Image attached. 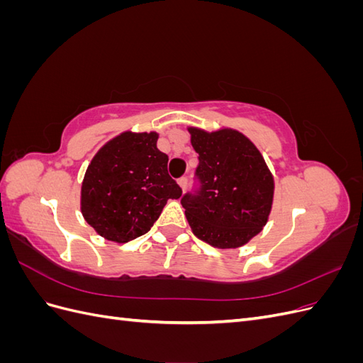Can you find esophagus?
<instances>
[{"mask_svg": "<svg viewBox=\"0 0 363 363\" xmlns=\"http://www.w3.org/2000/svg\"><path fill=\"white\" fill-rule=\"evenodd\" d=\"M177 183H179V186L182 188V191H184L186 186H188V179H186V177H180Z\"/></svg>", "mask_w": 363, "mask_h": 363, "instance_id": "esophagus-1", "label": "esophagus"}]
</instances>
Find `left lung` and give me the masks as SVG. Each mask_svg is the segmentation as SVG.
<instances>
[{
    "mask_svg": "<svg viewBox=\"0 0 363 363\" xmlns=\"http://www.w3.org/2000/svg\"><path fill=\"white\" fill-rule=\"evenodd\" d=\"M201 188L184 195L192 233L219 250L242 247L267 225L274 177L257 147L235 128L188 127Z\"/></svg>",
    "mask_w": 363,
    "mask_h": 363,
    "instance_id": "obj_1",
    "label": "left lung"
}]
</instances>
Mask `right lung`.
Returning <instances> with one entry per match:
<instances>
[{
    "instance_id": "obj_1",
    "label": "right lung",
    "mask_w": 363,
    "mask_h": 363,
    "mask_svg": "<svg viewBox=\"0 0 363 363\" xmlns=\"http://www.w3.org/2000/svg\"><path fill=\"white\" fill-rule=\"evenodd\" d=\"M157 139L156 131H123L106 142L87 167L82 215L104 239L125 244L145 235L167 201L182 196Z\"/></svg>"
}]
</instances>
